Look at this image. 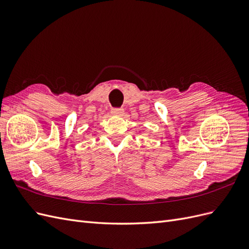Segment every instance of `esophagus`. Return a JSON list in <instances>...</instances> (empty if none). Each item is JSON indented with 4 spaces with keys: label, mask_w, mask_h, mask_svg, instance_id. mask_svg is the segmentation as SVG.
Listing matches in <instances>:
<instances>
[{
    "label": "esophagus",
    "mask_w": 249,
    "mask_h": 249,
    "mask_svg": "<svg viewBox=\"0 0 249 249\" xmlns=\"http://www.w3.org/2000/svg\"><path fill=\"white\" fill-rule=\"evenodd\" d=\"M112 114L114 115H123L124 114V109L123 108H114L112 109Z\"/></svg>",
    "instance_id": "obj_1"
}]
</instances>
